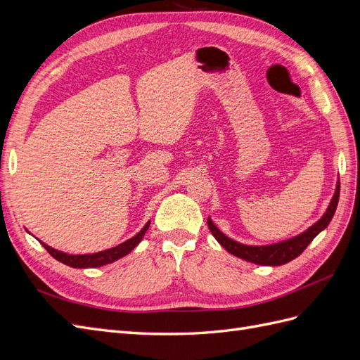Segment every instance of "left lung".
<instances>
[{
    "mask_svg": "<svg viewBox=\"0 0 360 360\" xmlns=\"http://www.w3.org/2000/svg\"><path fill=\"white\" fill-rule=\"evenodd\" d=\"M338 201H340V181L336 184V191L333 193V198L328 207V210L323 214L320 221L315 222L312 226H309L307 231H303L302 234L290 238V240L279 242L275 245H267V246H248L243 243H238L233 238L226 237L219 228H217L212 219L209 217L207 219V224H209V228L212 234L217 242L224 246L228 252L249 261V263L254 264H261V266H282L288 263V261L297 258L304 249L308 248V245L314 240L315 236L321 233L326 226L329 225L332 221V217L335 214Z\"/></svg>",
    "mask_w": 360,
    "mask_h": 360,
    "instance_id": "1",
    "label": "left lung"
}]
</instances>
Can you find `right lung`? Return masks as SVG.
<instances>
[{
    "label": "right lung",
    "mask_w": 360,
    "mask_h": 360,
    "mask_svg": "<svg viewBox=\"0 0 360 360\" xmlns=\"http://www.w3.org/2000/svg\"><path fill=\"white\" fill-rule=\"evenodd\" d=\"M150 226V221L146 224V226L141 230L136 236H134L132 238H129V240H126L124 243L118 245L115 248H111V249H106V250H102V252H96V254H85V255H72V254H66V252H61V250H57L53 249L51 246H48L46 243L40 242L43 246H45V249L48 250V252L58 259L60 263L66 264V266H70V267H75V269H86V267H101V266H105V264H110V263H114V261H117L118 258H122L124 255H127L129 252H132L134 248L143 240L144 234L147 233Z\"/></svg>",
    "instance_id": "add662e5"
}]
</instances>
